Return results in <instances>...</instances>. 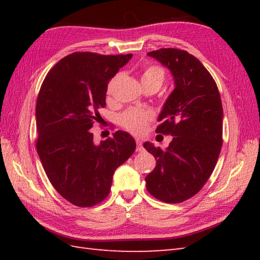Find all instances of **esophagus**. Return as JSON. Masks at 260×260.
Listing matches in <instances>:
<instances>
[{
	"label": "esophagus",
	"mask_w": 260,
	"mask_h": 260,
	"mask_svg": "<svg viewBox=\"0 0 260 260\" xmlns=\"http://www.w3.org/2000/svg\"><path fill=\"white\" fill-rule=\"evenodd\" d=\"M136 150H137V152L144 151V148H143V142L140 139H136Z\"/></svg>",
	"instance_id": "esophagus-1"
}]
</instances>
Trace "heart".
<instances>
[{
    "label": "heart",
    "instance_id": "1",
    "mask_svg": "<svg viewBox=\"0 0 260 260\" xmlns=\"http://www.w3.org/2000/svg\"><path fill=\"white\" fill-rule=\"evenodd\" d=\"M119 76H116L114 78L109 81L108 84V88L107 91L110 92L113 90V88L116 84V81L118 80ZM164 78V71L161 67H158L156 64H152L148 66L143 71L142 75V82L145 81H158L161 82L163 81ZM153 116L151 113L148 112H144V110L141 109H135L132 108L126 110L125 113H123L120 115L119 117V121L121 126L126 128L127 131H129L131 133L133 134H142L144 133L146 131L148 124L152 120Z\"/></svg>",
    "mask_w": 260,
    "mask_h": 260
}]
</instances>
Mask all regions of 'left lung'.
Masks as SVG:
<instances>
[{
	"mask_svg": "<svg viewBox=\"0 0 260 260\" xmlns=\"http://www.w3.org/2000/svg\"><path fill=\"white\" fill-rule=\"evenodd\" d=\"M155 58L173 76L174 90L158 116L156 133L173 136L167 150L145 142L156 165L146 189L167 203L196 196L212 174L222 146V104L217 84L199 60L184 50L163 48Z\"/></svg>",
	"mask_w": 260,
	"mask_h": 260,
	"instance_id": "left-lung-1",
	"label": "left lung"
}]
</instances>
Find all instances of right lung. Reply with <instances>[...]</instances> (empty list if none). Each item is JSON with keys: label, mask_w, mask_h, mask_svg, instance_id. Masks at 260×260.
Masks as SVG:
<instances>
[{"label": "right lung", "mask_w": 260, "mask_h": 260, "mask_svg": "<svg viewBox=\"0 0 260 260\" xmlns=\"http://www.w3.org/2000/svg\"><path fill=\"white\" fill-rule=\"evenodd\" d=\"M133 54L104 56L75 52L53 66L39 91L37 151L49 181L77 207L96 206L107 198L113 175L136 148L126 132L93 143L90 133L99 108L106 106L108 81Z\"/></svg>", "instance_id": "1"}]
</instances>
